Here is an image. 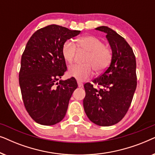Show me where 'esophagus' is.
Returning <instances> with one entry per match:
<instances>
[{
  "label": "esophagus",
  "mask_w": 155,
  "mask_h": 155,
  "mask_svg": "<svg viewBox=\"0 0 155 155\" xmlns=\"http://www.w3.org/2000/svg\"><path fill=\"white\" fill-rule=\"evenodd\" d=\"M78 85L79 87H83V84L80 82H78Z\"/></svg>",
  "instance_id": "esophagus-1"
}]
</instances>
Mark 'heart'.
Masks as SVG:
<instances>
[{
  "label": "heart",
  "instance_id": "1",
  "mask_svg": "<svg viewBox=\"0 0 155 155\" xmlns=\"http://www.w3.org/2000/svg\"><path fill=\"white\" fill-rule=\"evenodd\" d=\"M79 49L88 52L85 65H73L69 68L68 75L78 81H85L94 75V69L101 72L109 65L111 60V53L104 45L103 41L94 36H84L77 41ZM76 53V47L71 41H65L62 47V55L68 63H72Z\"/></svg>",
  "mask_w": 155,
  "mask_h": 155
}]
</instances>
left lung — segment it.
I'll return each mask as SVG.
<instances>
[{"instance_id":"8db88e82","label":"left lung","mask_w":155,"mask_h":155,"mask_svg":"<svg viewBox=\"0 0 155 155\" xmlns=\"http://www.w3.org/2000/svg\"><path fill=\"white\" fill-rule=\"evenodd\" d=\"M95 29L107 34L111 60L104 73L92 81L100 88L89 82L84 84L83 107L92 123L109 126L119 122L130 107L137 86L136 61L130 45L115 31L106 26Z\"/></svg>"}]
</instances>
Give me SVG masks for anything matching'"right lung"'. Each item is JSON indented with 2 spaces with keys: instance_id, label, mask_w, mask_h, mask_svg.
<instances>
[{
  "instance_id": "right-lung-1",
  "label": "right lung",
  "mask_w": 155,
  "mask_h": 155,
  "mask_svg": "<svg viewBox=\"0 0 155 155\" xmlns=\"http://www.w3.org/2000/svg\"><path fill=\"white\" fill-rule=\"evenodd\" d=\"M79 30L51 25L35 31L27 42L21 59L19 83L25 107L38 124L52 126L61 121L69 100L78 87L71 78L60 80L67 71L62 47Z\"/></svg>"
}]
</instances>
